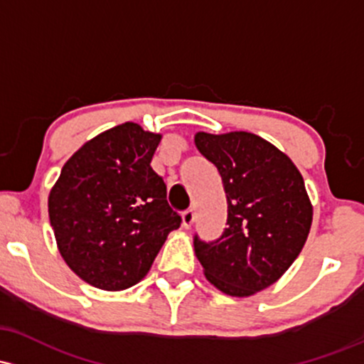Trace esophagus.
I'll return each instance as SVG.
<instances>
[{
    "instance_id": "1",
    "label": "esophagus",
    "mask_w": 364,
    "mask_h": 364,
    "mask_svg": "<svg viewBox=\"0 0 364 364\" xmlns=\"http://www.w3.org/2000/svg\"><path fill=\"white\" fill-rule=\"evenodd\" d=\"M181 219H183V228H191V225L195 223V210L193 209H188L185 210V213L181 214Z\"/></svg>"
}]
</instances>
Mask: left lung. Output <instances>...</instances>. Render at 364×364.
<instances>
[{
    "label": "left lung",
    "mask_w": 364,
    "mask_h": 364,
    "mask_svg": "<svg viewBox=\"0 0 364 364\" xmlns=\"http://www.w3.org/2000/svg\"><path fill=\"white\" fill-rule=\"evenodd\" d=\"M195 145L218 167L228 223L215 242L195 235L203 274L223 294L249 297L282 278L301 254L313 223L304 179L289 155L247 131L195 134Z\"/></svg>",
    "instance_id": "obj_1"
}]
</instances>
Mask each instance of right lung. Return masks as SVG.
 Segmentation results:
<instances>
[{
  "label": "right lung",
  "instance_id": "add662e5",
  "mask_svg": "<svg viewBox=\"0 0 364 364\" xmlns=\"http://www.w3.org/2000/svg\"><path fill=\"white\" fill-rule=\"evenodd\" d=\"M161 138L136 122L103 131L63 164L50 191L58 252L97 289L117 292L141 282L181 225L150 166Z\"/></svg>",
  "mask_w": 364,
  "mask_h": 364
}]
</instances>
